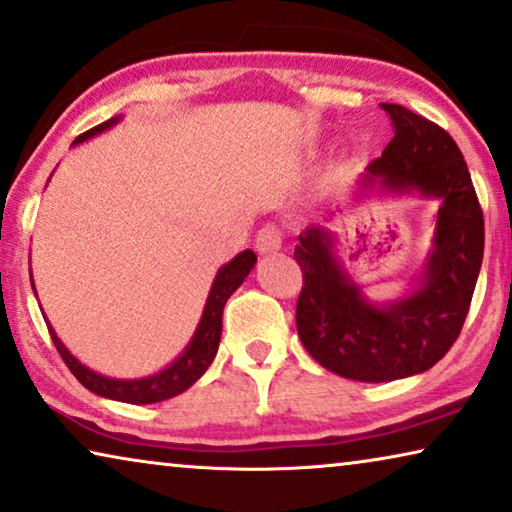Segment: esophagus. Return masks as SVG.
<instances>
[{"label":"esophagus","instance_id":"34e87169","mask_svg":"<svg viewBox=\"0 0 512 512\" xmlns=\"http://www.w3.org/2000/svg\"><path fill=\"white\" fill-rule=\"evenodd\" d=\"M281 249V231L277 226H263L256 233V251L258 254H274Z\"/></svg>","mask_w":512,"mask_h":512}]
</instances>
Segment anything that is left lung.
Segmentation results:
<instances>
[{"instance_id": "obj_1", "label": "left lung", "mask_w": 512, "mask_h": 512, "mask_svg": "<svg viewBox=\"0 0 512 512\" xmlns=\"http://www.w3.org/2000/svg\"><path fill=\"white\" fill-rule=\"evenodd\" d=\"M395 136L360 175V189L436 201L432 249L395 300L369 298L339 256L332 214L298 235L305 286L298 335L318 365L362 383L432 369L462 330L485 249V224L469 168L453 138L404 106L381 103Z\"/></svg>"}]
</instances>
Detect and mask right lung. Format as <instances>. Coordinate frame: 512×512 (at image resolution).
<instances>
[{"label": "right lung", "instance_id": "1", "mask_svg": "<svg viewBox=\"0 0 512 512\" xmlns=\"http://www.w3.org/2000/svg\"><path fill=\"white\" fill-rule=\"evenodd\" d=\"M124 115H115L110 117L108 122L99 124V127L90 129L83 136H78L73 140V145L85 143L99 133L113 129L115 124L122 122ZM256 265V254L251 249L240 251L233 261H228L226 265H221L214 274L210 293H207L201 321H198L194 335H191L189 344L184 346V351L177 355L173 362H168L164 369L159 372L140 376V379H113V376H103L99 372H94L87 365H83L76 355H73L69 348L64 346L62 339L57 337V332L50 321L48 330L50 337L57 346L59 355L66 362V367L71 369L73 376L85 385L87 390L94 392V395L106 397V399H115V402H127V404H157L164 402V399H170L175 395H180L187 388H191L201 376L205 374V369L212 365L214 355H217L219 348V339H221V321H224V307L231 295L238 291L242 286V281L247 279V274L254 270ZM32 288H34V277H32ZM36 293V288H34Z\"/></svg>", "mask_w": 512, "mask_h": 512}]
</instances>
